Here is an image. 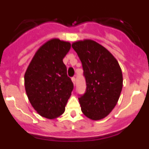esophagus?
I'll return each mask as SVG.
<instances>
[{
    "mask_svg": "<svg viewBox=\"0 0 149 149\" xmlns=\"http://www.w3.org/2000/svg\"><path fill=\"white\" fill-rule=\"evenodd\" d=\"M72 82H73L74 85H75V82H76V79H75V77H72Z\"/></svg>",
    "mask_w": 149,
    "mask_h": 149,
    "instance_id": "34e87169",
    "label": "esophagus"
}]
</instances>
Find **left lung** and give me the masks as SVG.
Returning a JSON list of instances; mask_svg holds the SVG:
<instances>
[{"label": "left lung", "mask_w": 149, "mask_h": 149, "mask_svg": "<svg viewBox=\"0 0 149 149\" xmlns=\"http://www.w3.org/2000/svg\"><path fill=\"white\" fill-rule=\"evenodd\" d=\"M72 46L82 63L86 78V93L78 98L82 113L92 120H101L113 110L120 97L121 67L113 55L95 41H77Z\"/></svg>", "instance_id": "obj_1"}]
</instances>
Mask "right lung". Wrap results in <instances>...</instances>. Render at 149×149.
<instances>
[{
    "label": "right lung",
    "instance_id": "right-lung-1",
    "mask_svg": "<svg viewBox=\"0 0 149 149\" xmlns=\"http://www.w3.org/2000/svg\"><path fill=\"white\" fill-rule=\"evenodd\" d=\"M71 43L52 39L36 52L24 74L27 98L41 116L54 119L64 113L73 90V83L67 75L63 63Z\"/></svg>",
    "mask_w": 149,
    "mask_h": 149
}]
</instances>
